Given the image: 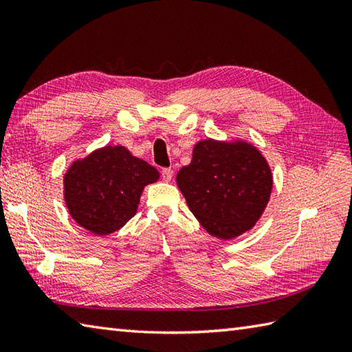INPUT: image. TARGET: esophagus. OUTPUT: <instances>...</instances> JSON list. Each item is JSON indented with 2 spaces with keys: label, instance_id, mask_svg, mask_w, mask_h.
Segmentation results:
<instances>
[{
  "label": "esophagus",
  "instance_id": "esophagus-1",
  "mask_svg": "<svg viewBox=\"0 0 352 352\" xmlns=\"http://www.w3.org/2000/svg\"><path fill=\"white\" fill-rule=\"evenodd\" d=\"M172 175H174V170H172L170 168H163L162 169V177H163L164 182H170Z\"/></svg>",
  "mask_w": 352,
  "mask_h": 352
}]
</instances>
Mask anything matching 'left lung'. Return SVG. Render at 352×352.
I'll list each match as a JSON object with an SVG mask.
<instances>
[{
	"instance_id": "1",
	"label": "left lung",
	"mask_w": 352,
	"mask_h": 352,
	"mask_svg": "<svg viewBox=\"0 0 352 352\" xmlns=\"http://www.w3.org/2000/svg\"><path fill=\"white\" fill-rule=\"evenodd\" d=\"M177 184L208 233L234 239L254 227L271 197L272 174L265 157L246 142L201 140Z\"/></svg>"
}]
</instances>
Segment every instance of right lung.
Returning <instances> with one entry per match:
<instances>
[{"label": "right lung", "mask_w": 352, "mask_h": 352, "mask_svg": "<svg viewBox=\"0 0 352 352\" xmlns=\"http://www.w3.org/2000/svg\"><path fill=\"white\" fill-rule=\"evenodd\" d=\"M159 170L124 146H104L65 174V203L78 226L96 236L122 228L138 212L142 190Z\"/></svg>", "instance_id": "obj_1"}]
</instances>
